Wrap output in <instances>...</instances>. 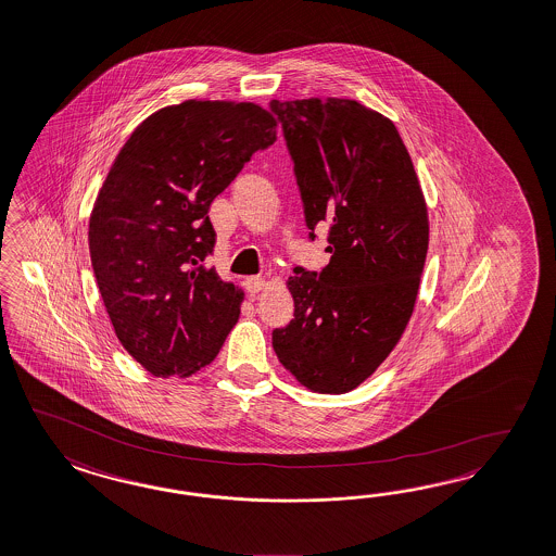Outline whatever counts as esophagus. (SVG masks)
<instances>
[{"instance_id": "34e87169", "label": "esophagus", "mask_w": 556, "mask_h": 556, "mask_svg": "<svg viewBox=\"0 0 556 556\" xmlns=\"http://www.w3.org/2000/svg\"><path fill=\"white\" fill-rule=\"evenodd\" d=\"M244 288H247V291L249 293H258V291H263V288H265V277H261V275H256V277H247L244 279Z\"/></svg>"}]
</instances>
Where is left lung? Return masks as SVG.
<instances>
[{
    "instance_id": "obj_1",
    "label": "left lung",
    "mask_w": 556,
    "mask_h": 556,
    "mask_svg": "<svg viewBox=\"0 0 556 556\" xmlns=\"http://www.w3.org/2000/svg\"><path fill=\"white\" fill-rule=\"evenodd\" d=\"M304 203L309 240L328 224L330 261L293 268V320L273 349L295 380L343 394L403 337L419 293L429 219L413 160L390 118L346 98L270 102Z\"/></svg>"
}]
</instances>
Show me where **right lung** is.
Instances as JSON below:
<instances>
[{
  "label": "right lung",
  "mask_w": 556,
  "mask_h": 556,
  "mask_svg": "<svg viewBox=\"0 0 556 556\" xmlns=\"http://www.w3.org/2000/svg\"><path fill=\"white\" fill-rule=\"evenodd\" d=\"M277 121L252 102L187 100L148 116L98 192L90 258L116 339L153 376L210 365L238 323L242 291L205 267L210 207Z\"/></svg>",
  "instance_id": "right-lung-1"
}]
</instances>
